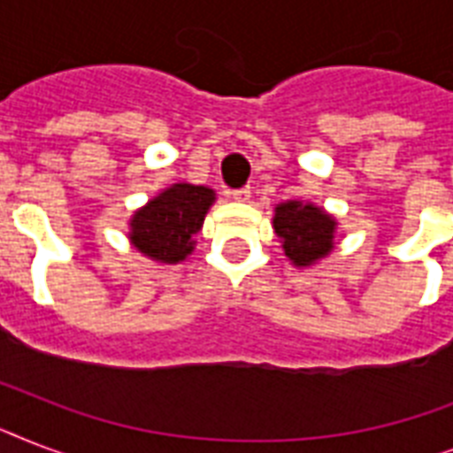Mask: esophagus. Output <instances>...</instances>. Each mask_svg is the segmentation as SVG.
Here are the masks:
<instances>
[{
  "label": "esophagus",
  "instance_id": "1",
  "mask_svg": "<svg viewBox=\"0 0 453 453\" xmlns=\"http://www.w3.org/2000/svg\"><path fill=\"white\" fill-rule=\"evenodd\" d=\"M230 195H233L234 202H249V197H251V188L244 185V188H237V190H233Z\"/></svg>",
  "mask_w": 453,
  "mask_h": 453
}]
</instances>
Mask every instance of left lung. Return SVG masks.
I'll return each mask as SVG.
<instances>
[{
    "instance_id": "1",
    "label": "left lung",
    "mask_w": 453,
    "mask_h": 453,
    "mask_svg": "<svg viewBox=\"0 0 453 453\" xmlns=\"http://www.w3.org/2000/svg\"><path fill=\"white\" fill-rule=\"evenodd\" d=\"M273 227L282 242L284 256L296 268H308L334 251L336 219L310 202L289 199L277 204Z\"/></svg>"
}]
</instances>
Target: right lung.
Instances as JSON below:
<instances>
[{
    "instance_id": "add662e5",
    "label": "right lung",
    "mask_w": 453,
    "mask_h": 453,
    "mask_svg": "<svg viewBox=\"0 0 453 453\" xmlns=\"http://www.w3.org/2000/svg\"><path fill=\"white\" fill-rule=\"evenodd\" d=\"M213 202L216 192L211 188L173 183L131 216V244L157 263L185 261Z\"/></svg>"
}]
</instances>
